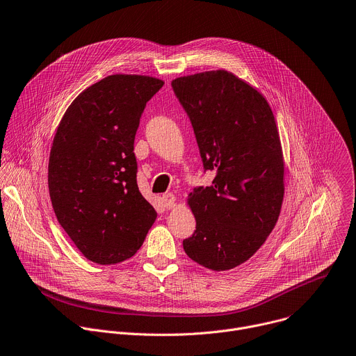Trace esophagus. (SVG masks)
Masks as SVG:
<instances>
[{"label": "esophagus", "instance_id": "34e87169", "mask_svg": "<svg viewBox=\"0 0 356 356\" xmlns=\"http://www.w3.org/2000/svg\"><path fill=\"white\" fill-rule=\"evenodd\" d=\"M162 200H163V205H165L168 209L175 208V205H176V197H175L172 193L165 194V195L162 197Z\"/></svg>", "mask_w": 356, "mask_h": 356}]
</instances>
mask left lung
Here are the masks:
<instances>
[{
	"instance_id": "8db88e82",
	"label": "left lung",
	"mask_w": 356,
	"mask_h": 356,
	"mask_svg": "<svg viewBox=\"0 0 356 356\" xmlns=\"http://www.w3.org/2000/svg\"><path fill=\"white\" fill-rule=\"evenodd\" d=\"M194 129L212 184L187 197L197 226L186 254L212 271L246 263L277 225L285 162L275 117L263 93L225 70L172 81Z\"/></svg>"
}]
</instances>
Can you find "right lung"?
I'll return each mask as SVG.
<instances>
[{"instance_id":"add662e5","label":"right lung","mask_w":356,"mask_h":356,"mask_svg":"<svg viewBox=\"0 0 356 356\" xmlns=\"http://www.w3.org/2000/svg\"><path fill=\"white\" fill-rule=\"evenodd\" d=\"M163 83L149 75H108L72 100L57 127L49 159L53 209L93 263L133 257L158 216L138 190L134 140L147 102Z\"/></svg>"}]
</instances>
